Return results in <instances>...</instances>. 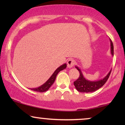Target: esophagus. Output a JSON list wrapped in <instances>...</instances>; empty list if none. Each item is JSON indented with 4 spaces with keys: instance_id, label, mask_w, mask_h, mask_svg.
<instances>
[{
    "instance_id": "34e87169",
    "label": "esophagus",
    "mask_w": 125,
    "mask_h": 125,
    "mask_svg": "<svg viewBox=\"0 0 125 125\" xmlns=\"http://www.w3.org/2000/svg\"><path fill=\"white\" fill-rule=\"evenodd\" d=\"M75 64V61L73 59H69L67 61V66L68 68H72Z\"/></svg>"
}]
</instances>
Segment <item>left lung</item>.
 Returning <instances> with one entry per match:
<instances>
[{
  "label": "left lung",
  "mask_w": 125,
  "mask_h": 125,
  "mask_svg": "<svg viewBox=\"0 0 125 125\" xmlns=\"http://www.w3.org/2000/svg\"><path fill=\"white\" fill-rule=\"evenodd\" d=\"M110 46H111V53L113 56L114 55V47L112 41L110 39ZM77 69L79 71L80 76L78 79L74 82V85L76 89L78 92H82V93H90V92H95L99 89L100 88L103 86V85L106 83L107 80L110 76L111 73V71L109 72L107 76H106L103 79L98 80V81H91L87 80L83 77V73L80 69L78 68L77 66H76Z\"/></svg>",
  "instance_id": "1"
}]
</instances>
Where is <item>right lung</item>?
<instances>
[{
	"instance_id": "right-lung-1",
	"label": "right lung",
	"mask_w": 125,
	"mask_h": 125,
	"mask_svg": "<svg viewBox=\"0 0 125 125\" xmlns=\"http://www.w3.org/2000/svg\"><path fill=\"white\" fill-rule=\"evenodd\" d=\"M66 68V64H64L62 65L59 66L55 71L54 72V73H53L52 76H51V77L44 83L43 85H42V86L38 87L37 88H33V89H30L33 91L35 92H46L49 89V88L52 86V85L54 83V81L56 80V77L57 76L58 73L62 70L65 69Z\"/></svg>"
}]
</instances>
